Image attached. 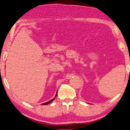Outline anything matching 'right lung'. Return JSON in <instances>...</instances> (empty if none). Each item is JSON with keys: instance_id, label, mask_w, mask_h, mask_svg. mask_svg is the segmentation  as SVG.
I'll list each match as a JSON object with an SVG mask.
<instances>
[{"instance_id": "obj_1", "label": "right lung", "mask_w": 130, "mask_h": 130, "mask_svg": "<svg viewBox=\"0 0 130 130\" xmlns=\"http://www.w3.org/2000/svg\"><path fill=\"white\" fill-rule=\"evenodd\" d=\"M57 94H56L55 95V97L54 98V99H52V100H50V101H48V102H45V103H43L42 105H47V104H50V102H52V101H54V100H55V97H57Z\"/></svg>"}]
</instances>
